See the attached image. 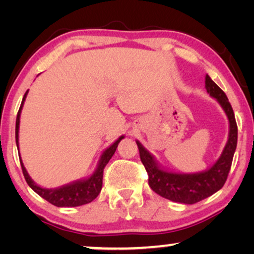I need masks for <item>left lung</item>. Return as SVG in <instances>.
<instances>
[{"mask_svg": "<svg viewBox=\"0 0 254 254\" xmlns=\"http://www.w3.org/2000/svg\"><path fill=\"white\" fill-rule=\"evenodd\" d=\"M206 89L209 96L217 100L229 120L227 144L220 157L209 169L195 173L169 171L136 140L141 162L148 172L149 186L155 193L175 202L193 204L220 190L228 178L237 147V124L227 95L208 75L206 76Z\"/></svg>", "mask_w": 254, "mask_h": 254, "instance_id": "left-lung-1", "label": "left lung"}]
</instances>
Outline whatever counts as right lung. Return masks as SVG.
I'll list each match as a JSON object with an SVG mask.
<instances>
[{
  "instance_id": "obj_1",
  "label": "right lung",
  "mask_w": 254,
  "mask_h": 254,
  "mask_svg": "<svg viewBox=\"0 0 254 254\" xmlns=\"http://www.w3.org/2000/svg\"><path fill=\"white\" fill-rule=\"evenodd\" d=\"M27 92H29V90H27L25 95L23 97L22 104H20L18 114H17V118H16L17 149H19L18 133H19L20 113H22V109H23L24 102H25L26 99ZM124 137H125L124 135H121V136L118 138L114 143L111 144L109 148H106L105 150L103 151V154L99 158L98 164H97L95 172H93L91 176L86 177L84 179L76 180V182L67 184V185L60 186L58 187V189H44V187H41L38 185V184L34 183L32 178L29 176V173H27L25 166L23 164L22 158L19 157L20 165H22V170H23V175L25 177L27 185H29L31 189L38 194V195H40L43 199H45L46 201H48V202L54 204V206L57 207H77V206H82V204L91 202V201H93L97 196H98L100 190H102L104 168H105L110 159L112 158V156L117 150L118 144H119V142L123 140Z\"/></svg>"
}]
</instances>
